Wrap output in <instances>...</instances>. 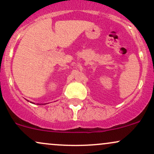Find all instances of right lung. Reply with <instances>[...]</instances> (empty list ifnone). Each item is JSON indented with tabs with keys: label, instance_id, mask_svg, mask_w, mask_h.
<instances>
[{
	"label": "right lung",
	"instance_id": "obj_1",
	"mask_svg": "<svg viewBox=\"0 0 154 154\" xmlns=\"http://www.w3.org/2000/svg\"><path fill=\"white\" fill-rule=\"evenodd\" d=\"M38 104H39V103H38ZM39 105H42V104H39Z\"/></svg>",
	"mask_w": 154,
	"mask_h": 154
}]
</instances>
